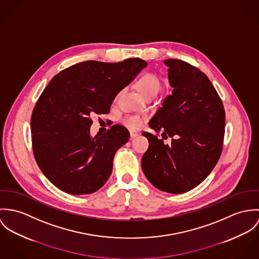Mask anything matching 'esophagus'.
<instances>
[{
  "mask_svg": "<svg viewBox=\"0 0 259 259\" xmlns=\"http://www.w3.org/2000/svg\"><path fill=\"white\" fill-rule=\"evenodd\" d=\"M137 135H138V132H137V131H133V130L130 131V136H131V138H134V137H136Z\"/></svg>",
  "mask_w": 259,
  "mask_h": 259,
  "instance_id": "34e87169",
  "label": "esophagus"
}]
</instances>
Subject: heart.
<instances>
[{
  "label": "heart",
  "mask_w": 259,
  "mask_h": 259,
  "mask_svg": "<svg viewBox=\"0 0 259 259\" xmlns=\"http://www.w3.org/2000/svg\"><path fill=\"white\" fill-rule=\"evenodd\" d=\"M136 85L147 98L155 97L161 90V82L159 78L154 73H151V72H146L142 74L138 78ZM119 94L120 92L117 93L115 99L118 98ZM121 121L124 126L132 130L139 129L143 125V118L141 116L134 115V114L124 116L121 119Z\"/></svg>",
  "instance_id": "heart-1"
}]
</instances>
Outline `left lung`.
<instances>
[{
    "instance_id": "left-lung-1",
    "label": "left lung",
    "mask_w": 259,
    "mask_h": 259,
    "mask_svg": "<svg viewBox=\"0 0 259 259\" xmlns=\"http://www.w3.org/2000/svg\"><path fill=\"white\" fill-rule=\"evenodd\" d=\"M168 77L172 87L149 125L157 132H143L149 148L142 157V170L157 189L183 194L198 185L217 165L225 137L226 112L208 77L190 63L169 58ZM172 138L165 145L157 138Z\"/></svg>"
}]
</instances>
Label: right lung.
<instances>
[{
    "label": "right lung",
    "instance_id": "obj_1",
    "mask_svg": "<svg viewBox=\"0 0 259 259\" xmlns=\"http://www.w3.org/2000/svg\"><path fill=\"white\" fill-rule=\"evenodd\" d=\"M147 65L141 58L87 60L61 70L40 94L30 118L32 152L40 171L70 195L98 191L110 177L129 131L115 124L90 136L93 113L107 114L117 93Z\"/></svg>",
    "mask_w": 259,
    "mask_h": 259
}]
</instances>
